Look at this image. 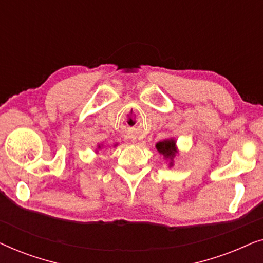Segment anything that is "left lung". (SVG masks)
Listing matches in <instances>:
<instances>
[{"instance_id": "obj_1", "label": "left lung", "mask_w": 263, "mask_h": 263, "mask_svg": "<svg viewBox=\"0 0 263 263\" xmlns=\"http://www.w3.org/2000/svg\"><path fill=\"white\" fill-rule=\"evenodd\" d=\"M156 148L159 152L160 156H163L165 160L168 161V167H172L175 165V158L178 154V148L176 145V140L174 138L165 139L163 141L156 143Z\"/></svg>"}]
</instances>
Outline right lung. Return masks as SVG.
<instances>
[{"label": "right lung", "instance_id": "obj_1", "mask_svg": "<svg viewBox=\"0 0 263 263\" xmlns=\"http://www.w3.org/2000/svg\"><path fill=\"white\" fill-rule=\"evenodd\" d=\"M114 146H116V145H114ZM103 148V145H97V148H96V152L98 153V151L99 149H102Z\"/></svg>", "mask_w": 263, "mask_h": 263}]
</instances>
